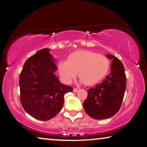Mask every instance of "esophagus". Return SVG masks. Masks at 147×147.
<instances>
[{"mask_svg":"<svg viewBox=\"0 0 147 147\" xmlns=\"http://www.w3.org/2000/svg\"><path fill=\"white\" fill-rule=\"evenodd\" d=\"M73 91H74V92H78V91H79V88H76V87H74V89H73Z\"/></svg>","mask_w":147,"mask_h":147,"instance_id":"esophagus-1","label":"esophagus"}]
</instances>
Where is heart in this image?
Segmentation results:
<instances>
[{
	"instance_id": "heart-1",
	"label": "heart",
	"mask_w": 147,
	"mask_h": 147,
	"mask_svg": "<svg viewBox=\"0 0 147 147\" xmlns=\"http://www.w3.org/2000/svg\"><path fill=\"white\" fill-rule=\"evenodd\" d=\"M110 66V60L106 56L92 51H83L72 53L67 61L60 62L58 71L67 83H70L78 72L82 82L92 85L105 78Z\"/></svg>"
}]
</instances>
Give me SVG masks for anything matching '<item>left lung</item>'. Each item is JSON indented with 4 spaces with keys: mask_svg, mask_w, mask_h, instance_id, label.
<instances>
[{
    "mask_svg": "<svg viewBox=\"0 0 147 147\" xmlns=\"http://www.w3.org/2000/svg\"><path fill=\"white\" fill-rule=\"evenodd\" d=\"M111 71L100 83L88 89L87 97L83 102L87 114L96 119H107L119 111L126 89L125 69L121 61L111 55Z\"/></svg>",
    "mask_w": 147,
    "mask_h": 147,
    "instance_id": "left-lung-1",
    "label": "left lung"
}]
</instances>
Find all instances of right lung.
<instances>
[{"instance_id":"right-lung-1","label":"right lung","mask_w":147,"mask_h":147,"mask_svg":"<svg viewBox=\"0 0 147 147\" xmlns=\"http://www.w3.org/2000/svg\"><path fill=\"white\" fill-rule=\"evenodd\" d=\"M49 49L37 51L26 61L20 73V102L27 113L35 119L47 121L57 115L64 102V94L73 88L63 85Z\"/></svg>"}]
</instances>
